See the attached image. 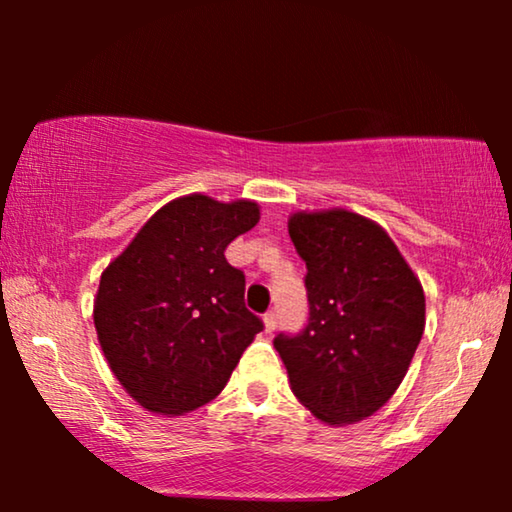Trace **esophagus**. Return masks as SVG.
<instances>
[{
	"label": "esophagus",
	"mask_w": 512,
	"mask_h": 512,
	"mask_svg": "<svg viewBox=\"0 0 512 512\" xmlns=\"http://www.w3.org/2000/svg\"><path fill=\"white\" fill-rule=\"evenodd\" d=\"M263 324H265V333H275V328H277V314H275V312L263 314Z\"/></svg>",
	"instance_id": "esophagus-1"
}]
</instances>
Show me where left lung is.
I'll return each mask as SVG.
<instances>
[{
  "instance_id": "left-lung-1",
  "label": "left lung",
  "mask_w": 512,
  "mask_h": 512,
  "mask_svg": "<svg viewBox=\"0 0 512 512\" xmlns=\"http://www.w3.org/2000/svg\"><path fill=\"white\" fill-rule=\"evenodd\" d=\"M289 235L305 261L307 324L279 333L293 394L321 422L373 415L403 382L424 333V291L377 223L347 209L293 214Z\"/></svg>"
}]
</instances>
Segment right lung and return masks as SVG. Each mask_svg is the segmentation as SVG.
I'll list each match as a JSON object with an SVG mask.
<instances>
[{
	"mask_svg": "<svg viewBox=\"0 0 512 512\" xmlns=\"http://www.w3.org/2000/svg\"><path fill=\"white\" fill-rule=\"evenodd\" d=\"M256 223V202L186 195L158 209L102 272L97 340L142 408L184 415L209 403L263 331L244 305V272L223 256Z\"/></svg>",
	"mask_w": 512,
	"mask_h": 512,
	"instance_id": "obj_1",
	"label": "right lung"
}]
</instances>
